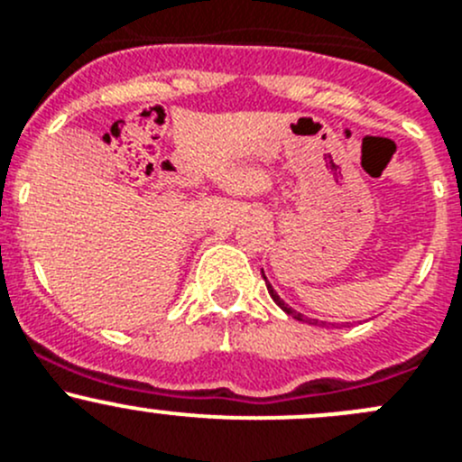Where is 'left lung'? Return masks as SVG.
<instances>
[{
    "mask_svg": "<svg viewBox=\"0 0 462 462\" xmlns=\"http://www.w3.org/2000/svg\"><path fill=\"white\" fill-rule=\"evenodd\" d=\"M263 278H264V282H267V291H269V296H272V299H273V303H276L278 308L282 310V312H285V314H290V317H294L296 321L310 323V326H330V323H326V321H317V319H308V317H303V314H300V312H296V310H291L290 305H287L285 300H282L281 296L276 294V290H273V287H272V282L267 281V276H264V272H263Z\"/></svg>",
    "mask_w": 462,
    "mask_h": 462,
    "instance_id": "obj_1",
    "label": "left lung"
}]
</instances>
